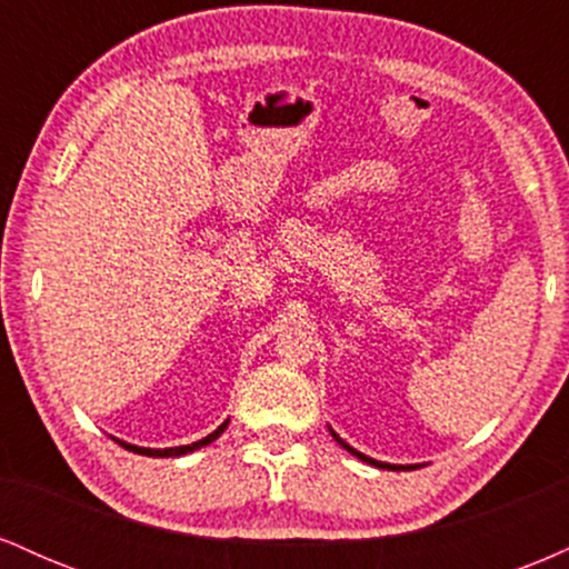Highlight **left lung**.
I'll return each mask as SVG.
<instances>
[{"label": "left lung", "instance_id": "1", "mask_svg": "<svg viewBox=\"0 0 569 569\" xmlns=\"http://www.w3.org/2000/svg\"><path fill=\"white\" fill-rule=\"evenodd\" d=\"M331 436H335V439H337L339 443H342V447H345V449H348V452H350V455H356V457H358V460L369 462V466H377V468H390V471H396V468H398V466H388V462H380V460H371V457H367V455H361V452H356V449H352V447H350V443H345L342 439H339V436L335 433V430H331Z\"/></svg>", "mask_w": 569, "mask_h": 569}]
</instances>
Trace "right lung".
<instances>
[{
	"label": "right lung",
	"instance_id": "obj_1",
	"mask_svg": "<svg viewBox=\"0 0 569 569\" xmlns=\"http://www.w3.org/2000/svg\"><path fill=\"white\" fill-rule=\"evenodd\" d=\"M227 422H230V420H227ZM227 422H224V426H219L217 430H213V433H208L206 439H200V441H194V443H187V447H171V449H147V447H133V443H126V441H117V443H122V447L130 449V452H136V455H147V457H179V455L194 452V449L206 447V443H211L213 439H219V436L224 433Z\"/></svg>",
	"mask_w": 569,
	"mask_h": 569
}]
</instances>
